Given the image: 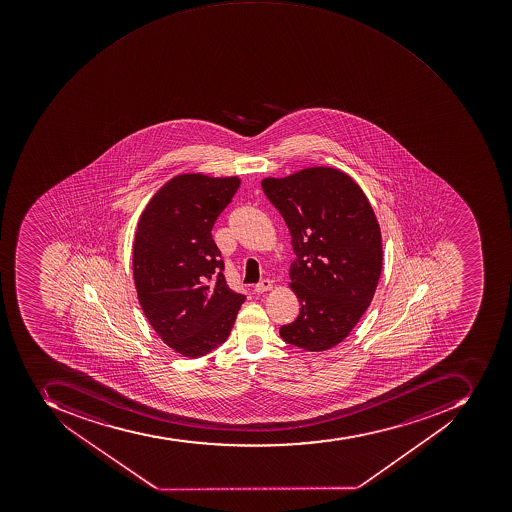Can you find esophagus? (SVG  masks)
<instances>
[{"label":"esophagus","instance_id":"34e87169","mask_svg":"<svg viewBox=\"0 0 512 512\" xmlns=\"http://www.w3.org/2000/svg\"><path fill=\"white\" fill-rule=\"evenodd\" d=\"M271 289H273V282H271L270 279H262L258 284H255V292H257V294H263L266 290Z\"/></svg>","mask_w":512,"mask_h":512}]
</instances>
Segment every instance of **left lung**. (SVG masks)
<instances>
[{"instance_id":"obj_1","label":"left lung","mask_w":512,"mask_h":512,"mask_svg":"<svg viewBox=\"0 0 512 512\" xmlns=\"http://www.w3.org/2000/svg\"><path fill=\"white\" fill-rule=\"evenodd\" d=\"M262 188L286 220L297 255L290 287L302 308L279 329L282 340L306 351L333 348L377 290L383 265L377 217L359 185L332 167L265 179Z\"/></svg>"}]
</instances>
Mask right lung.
Returning a JSON list of instances; mask_svg holds the SVG:
<instances>
[{
    "instance_id": "add662e5",
    "label": "right lung",
    "mask_w": 512,
    "mask_h": 512,
    "mask_svg": "<svg viewBox=\"0 0 512 512\" xmlns=\"http://www.w3.org/2000/svg\"><path fill=\"white\" fill-rule=\"evenodd\" d=\"M238 188V177L179 175L151 198L137 226L132 266L140 306L161 340L185 357L222 345L246 300L226 284L212 238Z\"/></svg>"
}]
</instances>
